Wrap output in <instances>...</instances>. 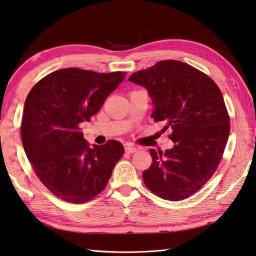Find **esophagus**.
<instances>
[{"label": "esophagus", "mask_w": 256, "mask_h": 256, "mask_svg": "<svg viewBox=\"0 0 256 256\" xmlns=\"http://www.w3.org/2000/svg\"><path fill=\"white\" fill-rule=\"evenodd\" d=\"M136 151H138V148H136V146H125V152L126 154H134L136 152Z\"/></svg>", "instance_id": "obj_1"}]
</instances>
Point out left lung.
<instances>
[{
  "label": "left lung",
  "instance_id": "8db88e82",
  "mask_svg": "<svg viewBox=\"0 0 256 256\" xmlns=\"http://www.w3.org/2000/svg\"><path fill=\"white\" fill-rule=\"evenodd\" d=\"M128 80L146 88L154 122L167 123L174 148L150 149L152 164L144 172L146 188L159 198L180 201L198 192L218 167L230 131L219 86L206 73L175 60H160Z\"/></svg>",
  "mask_w": 256,
  "mask_h": 256
}]
</instances>
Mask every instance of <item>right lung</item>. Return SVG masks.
Wrapping results in <instances>:
<instances>
[{"label": "right lung", "instance_id": "add662e5", "mask_svg": "<svg viewBox=\"0 0 256 256\" xmlns=\"http://www.w3.org/2000/svg\"><path fill=\"white\" fill-rule=\"evenodd\" d=\"M125 76L68 68L50 73L30 90L21 138L38 178L55 196L84 203L105 190L124 146L110 140L90 148L79 124L97 114Z\"/></svg>", "mask_w": 256, "mask_h": 256}]
</instances>
